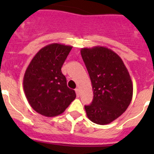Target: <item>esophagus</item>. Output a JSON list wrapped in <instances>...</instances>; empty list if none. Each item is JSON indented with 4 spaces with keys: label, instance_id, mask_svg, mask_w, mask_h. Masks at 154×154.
<instances>
[{
    "label": "esophagus",
    "instance_id": "obj_1",
    "mask_svg": "<svg viewBox=\"0 0 154 154\" xmlns=\"http://www.w3.org/2000/svg\"><path fill=\"white\" fill-rule=\"evenodd\" d=\"M75 92H76V94H77V96L79 97L80 96V89H75Z\"/></svg>",
    "mask_w": 154,
    "mask_h": 154
}]
</instances>
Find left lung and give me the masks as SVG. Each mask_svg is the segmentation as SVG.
<instances>
[{"label":"left lung","mask_w":154,"mask_h":154,"mask_svg":"<svg viewBox=\"0 0 154 154\" xmlns=\"http://www.w3.org/2000/svg\"><path fill=\"white\" fill-rule=\"evenodd\" d=\"M82 59L89 72L94 100L85 105L87 117L97 125H107L121 116L133 97V82L123 60L104 46L82 48Z\"/></svg>","instance_id":"8db88e82"}]
</instances>
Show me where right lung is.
I'll return each instance as SVG.
<instances>
[{"instance_id":"add662e5","label":"right lung","mask_w":154,"mask_h":154,"mask_svg":"<svg viewBox=\"0 0 154 154\" xmlns=\"http://www.w3.org/2000/svg\"><path fill=\"white\" fill-rule=\"evenodd\" d=\"M72 47L53 43L43 47L25 70L23 87L31 107L45 117L61 114L76 98L67 86L61 67Z\"/></svg>"}]
</instances>
